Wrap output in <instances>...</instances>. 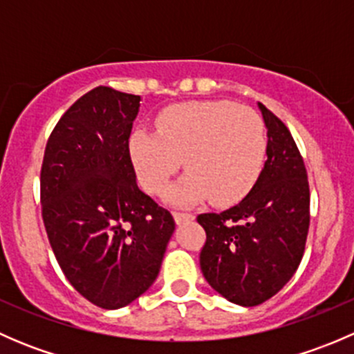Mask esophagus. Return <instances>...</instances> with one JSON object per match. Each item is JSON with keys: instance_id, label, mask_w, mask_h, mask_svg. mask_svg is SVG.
I'll return each mask as SVG.
<instances>
[{"instance_id": "34e87169", "label": "esophagus", "mask_w": 354, "mask_h": 354, "mask_svg": "<svg viewBox=\"0 0 354 354\" xmlns=\"http://www.w3.org/2000/svg\"><path fill=\"white\" fill-rule=\"evenodd\" d=\"M173 217H174V221H176V224L187 223V221H194V216L188 212H174Z\"/></svg>"}]
</instances>
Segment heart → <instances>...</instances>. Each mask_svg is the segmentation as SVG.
<instances>
[{
  "instance_id": "1",
  "label": "heart",
  "mask_w": 354,
  "mask_h": 354,
  "mask_svg": "<svg viewBox=\"0 0 354 354\" xmlns=\"http://www.w3.org/2000/svg\"><path fill=\"white\" fill-rule=\"evenodd\" d=\"M157 130L135 128L128 152L138 181L151 194L166 188L185 159L188 174L167 194L174 203L238 202L266 164L269 140L262 116L231 101L171 106L157 118Z\"/></svg>"
}]
</instances>
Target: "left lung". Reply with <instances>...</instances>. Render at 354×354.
<instances>
[{
	"instance_id": "left-lung-1",
	"label": "left lung",
	"mask_w": 354,
	"mask_h": 354,
	"mask_svg": "<svg viewBox=\"0 0 354 354\" xmlns=\"http://www.w3.org/2000/svg\"><path fill=\"white\" fill-rule=\"evenodd\" d=\"M267 127V160L238 205L200 214L207 240L200 252L203 277L241 306L272 298L292 277L305 252L310 188L303 157L288 127L259 102Z\"/></svg>"
}]
</instances>
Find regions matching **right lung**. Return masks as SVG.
Here are the masks:
<instances>
[{
    "label": "right lung",
    "instance_id": "add662e5",
    "mask_svg": "<svg viewBox=\"0 0 354 354\" xmlns=\"http://www.w3.org/2000/svg\"><path fill=\"white\" fill-rule=\"evenodd\" d=\"M140 95L95 87L59 118L41 169L42 221L84 298L127 306L159 274L174 219L138 188L128 138Z\"/></svg>",
    "mask_w": 354,
    "mask_h": 354
}]
</instances>
